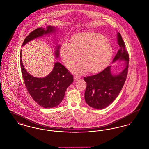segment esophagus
Instances as JSON below:
<instances>
[{
  "mask_svg": "<svg viewBox=\"0 0 149 149\" xmlns=\"http://www.w3.org/2000/svg\"><path fill=\"white\" fill-rule=\"evenodd\" d=\"M74 78V81H77L80 79V77L78 75H75Z\"/></svg>",
  "mask_w": 149,
  "mask_h": 149,
  "instance_id": "esophagus-1",
  "label": "esophagus"
}]
</instances>
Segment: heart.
Returning <instances> with one entry per match:
<instances>
[{"label":"heart","mask_w":149,"mask_h":149,"mask_svg":"<svg viewBox=\"0 0 149 149\" xmlns=\"http://www.w3.org/2000/svg\"><path fill=\"white\" fill-rule=\"evenodd\" d=\"M112 48L102 35L95 32H81L74 36L71 43L66 41L60 48L64 64L71 67L80 57L81 60L74 68V71L83 73L88 69L94 72L102 69L109 61Z\"/></svg>","instance_id":"obj_1"}]
</instances>
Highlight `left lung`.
<instances>
[{"label":"left lung","instance_id":"left-lung-1","mask_svg":"<svg viewBox=\"0 0 149 149\" xmlns=\"http://www.w3.org/2000/svg\"><path fill=\"white\" fill-rule=\"evenodd\" d=\"M117 42L120 49L112 63L118 60L125 61L123 69L118 74H113L111 66L99 73L84 78L86 83L84 98L86 103L93 108L102 109L109 106L118 97L122 89L127 75L129 56L125 44L119 32Z\"/></svg>","mask_w":149,"mask_h":149}]
</instances>
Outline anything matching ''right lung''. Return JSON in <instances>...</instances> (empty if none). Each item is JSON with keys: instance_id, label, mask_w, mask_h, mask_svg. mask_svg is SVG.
I'll use <instances>...</instances> for the list:
<instances>
[{"instance_id": "right-lung-1", "label": "right lung", "mask_w": 149, "mask_h": 149, "mask_svg": "<svg viewBox=\"0 0 149 149\" xmlns=\"http://www.w3.org/2000/svg\"><path fill=\"white\" fill-rule=\"evenodd\" d=\"M56 29L49 26L36 29L25 38L22 46L36 38L45 35L55 33ZM60 46H56L55 56H59ZM22 74L29 94L36 102L45 108H51L58 106L64 98L68 87L73 82V76L60 63H55L52 71L44 78H36L30 75L24 68L22 55L20 56Z\"/></svg>"}]
</instances>
